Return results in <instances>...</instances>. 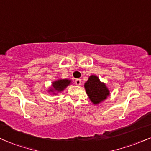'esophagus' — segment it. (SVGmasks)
Segmentation results:
<instances>
[{"instance_id": "obj_1", "label": "esophagus", "mask_w": 151, "mask_h": 151, "mask_svg": "<svg viewBox=\"0 0 151 151\" xmlns=\"http://www.w3.org/2000/svg\"><path fill=\"white\" fill-rule=\"evenodd\" d=\"M75 84H76V85H77V86L80 85V84H81V79H76V80H75Z\"/></svg>"}]
</instances>
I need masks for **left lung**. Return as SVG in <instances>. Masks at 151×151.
<instances>
[{
	"label": "left lung",
	"instance_id": "8db88e82",
	"mask_svg": "<svg viewBox=\"0 0 151 151\" xmlns=\"http://www.w3.org/2000/svg\"><path fill=\"white\" fill-rule=\"evenodd\" d=\"M84 89L90 101L94 105L99 104L110 95L108 86L95 74H91L84 83Z\"/></svg>",
	"mask_w": 151,
	"mask_h": 151
}]
</instances>
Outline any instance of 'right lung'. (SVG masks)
I'll list each match as a JSON object with an SVG mask.
<instances>
[{"label":"right lung","mask_w":151,"mask_h":151,"mask_svg":"<svg viewBox=\"0 0 151 151\" xmlns=\"http://www.w3.org/2000/svg\"><path fill=\"white\" fill-rule=\"evenodd\" d=\"M72 84V80L69 79H59L52 81L51 86L47 89L48 93L53 95H58L62 92L66 88Z\"/></svg>","instance_id":"1"}]
</instances>
